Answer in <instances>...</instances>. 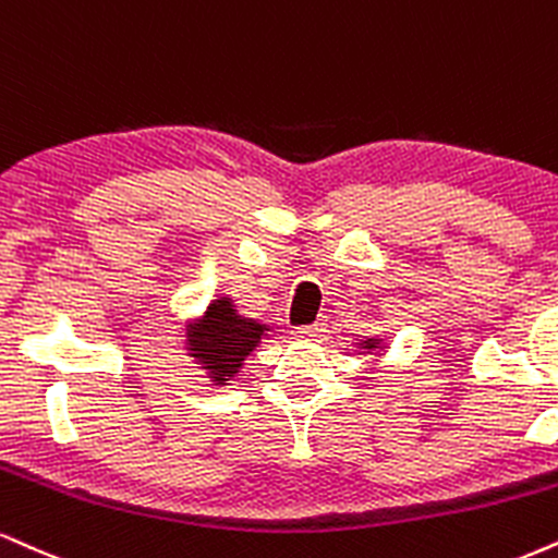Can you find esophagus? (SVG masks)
Returning <instances> with one entry per match:
<instances>
[{"instance_id":"1","label":"esophagus","mask_w":558,"mask_h":558,"mask_svg":"<svg viewBox=\"0 0 558 558\" xmlns=\"http://www.w3.org/2000/svg\"><path fill=\"white\" fill-rule=\"evenodd\" d=\"M322 332H325V330H322V325H312V327H296V330H293V338H319Z\"/></svg>"}]
</instances>
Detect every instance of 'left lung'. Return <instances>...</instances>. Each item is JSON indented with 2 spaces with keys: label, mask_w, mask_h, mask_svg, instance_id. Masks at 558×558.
Returning <instances> with one entry per match:
<instances>
[{
  "label": "left lung",
  "mask_w": 558,
  "mask_h": 558,
  "mask_svg": "<svg viewBox=\"0 0 558 558\" xmlns=\"http://www.w3.org/2000/svg\"><path fill=\"white\" fill-rule=\"evenodd\" d=\"M387 345L389 343L385 338H381V335H372V338H364V340H359V343H355V348H359L361 355H374V361H379L381 355H385Z\"/></svg>",
  "instance_id": "left-lung-1"
}]
</instances>
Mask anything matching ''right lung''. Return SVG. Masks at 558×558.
I'll return each instance as SVG.
<instances>
[{"mask_svg": "<svg viewBox=\"0 0 558 558\" xmlns=\"http://www.w3.org/2000/svg\"><path fill=\"white\" fill-rule=\"evenodd\" d=\"M181 351L215 387L231 385L244 361L270 338L272 327L239 312L231 293H218L194 317L181 322Z\"/></svg>", "mask_w": 558, "mask_h": 558, "instance_id": "1", "label": "right lung"}]
</instances>
